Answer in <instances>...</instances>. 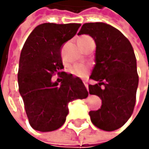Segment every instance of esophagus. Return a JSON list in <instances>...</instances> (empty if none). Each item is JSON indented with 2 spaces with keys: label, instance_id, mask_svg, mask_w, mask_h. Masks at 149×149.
Segmentation results:
<instances>
[{
  "label": "esophagus",
  "instance_id": "obj_1",
  "mask_svg": "<svg viewBox=\"0 0 149 149\" xmlns=\"http://www.w3.org/2000/svg\"><path fill=\"white\" fill-rule=\"evenodd\" d=\"M88 80L87 79H85V80H83V83H84V85H85V87H86V88L87 89H88Z\"/></svg>",
  "mask_w": 149,
  "mask_h": 149
}]
</instances>
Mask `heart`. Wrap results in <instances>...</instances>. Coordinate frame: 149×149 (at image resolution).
Wrapping results in <instances>:
<instances>
[{
    "instance_id": "1",
    "label": "heart",
    "mask_w": 149,
    "mask_h": 149,
    "mask_svg": "<svg viewBox=\"0 0 149 149\" xmlns=\"http://www.w3.org/2000/svg\"><path fill=\"white\" fill-rule=\"evenodd\" d=\"M90 39L92 38L88 36H81L78 38V45H79L85 42L88 41ZM88 70V67L83 64H76L70 69V72L73 74L74 76H77V77H84L86 74H87Z\"/></svg>"
}]
</instances>
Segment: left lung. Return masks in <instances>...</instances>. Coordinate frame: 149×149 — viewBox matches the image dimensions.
Masks as SVG:
<instances>
[{"label": "left lung", "mask_w": 149, "mask_h": 149, "mask_svg": "<svg viewBox=\"0 0 149 149\" xmlns=\"http://www.w3.org/2000/svg\"><path fill=\"white\" fill-rule=\"evenodd\" d=\"M89 35L96 45L89 94L102 100L101 108L90 111L92 123L113 131L123 126L134 110L139 85L137 61L132 45L115 27L104 22L85 23L79 35Z\"/></svg>", "instance_id": "8db88e82"}]
</instances>
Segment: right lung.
<instances>
[{
    "mask_svg": "<svg viewBox=\"0 0 149 149\" xmlns=\"http://www.w3.org/2000/svg\"><path fill=\"white\" fill-rule=\"evenodd\" d=\"M80 24L44 23L28 36L21 50L18 82L30 126L38 131H53L63 125L68 104L88 97L82 80L61 70V49L76 35ZM54 73L61 79L53 81Z\"/></svg>",
    "mask_w": 149,
    "mask_h": 149,
    "instance_id": "1",
    "label": "right lung"
}]
</instances>
